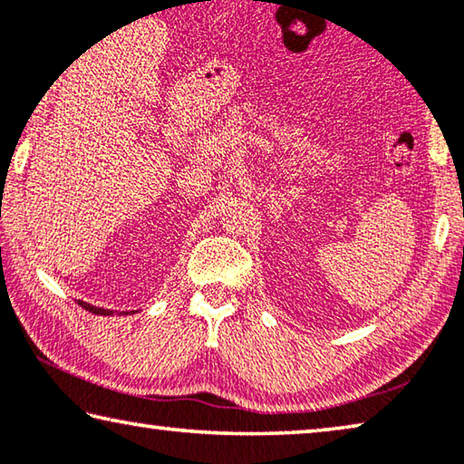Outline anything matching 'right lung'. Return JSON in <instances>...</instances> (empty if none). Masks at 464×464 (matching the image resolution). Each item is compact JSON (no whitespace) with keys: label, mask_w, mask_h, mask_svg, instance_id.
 <instances>
[{"label":"right lung","mask_w":464,"mask_h":464,"mask_svg":"<svg viewBox=\"0 0 464 464\" xmlns=\"http://www.w3.org/2000/svg\"><path fill=\"white\" fill-rule=\"evenodd\" d=\"M80 305H82L84 310L97 314V315H111V314H113L111 310H102V307H94V305H91V304H84V301H80Z\"/></svg>","instance_id":"add662e5"}]
</instances>
